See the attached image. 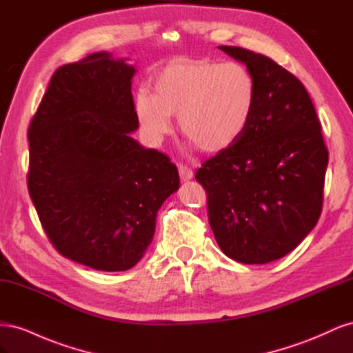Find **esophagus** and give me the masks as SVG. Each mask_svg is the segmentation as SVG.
<instances>
[{
  "instance_id": "34e87169",
  "label": "esophagus",
  "mask_w": 353,
  "mask_h": 353,
  "mask_svg": "<svg viewBox=\"0 0 353 353\" xmlns=\"http://www.w3.org/2000/svg\"><path fill=\"white\" fill-rule=\"evenodd\" d=\"M178 172H179V178L181 181H190L191 178H193V170H191L188 166H184V165H179L178 166Z\"/></svg>"
}]
</instances>
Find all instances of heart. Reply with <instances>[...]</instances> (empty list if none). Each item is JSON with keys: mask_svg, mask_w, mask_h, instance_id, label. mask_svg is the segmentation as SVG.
Masks as SVG:
<instances>
[{"mask_svg": "<svg viewBox=\"0 0 353 353\" xmlns=\"http://www.w3.org/2000/svg\"><path fill=\"white\" fill-rule=\"evenodd\" d=\"M153 94L138 91L135 116L153 145L179 131L203 152L219 153L236 144L248 130L256 104V82L241 63L176 60L156 73Z\"/></svg>", "mask_w": 353, "mask_h": 353, "instance_id": "1", "label": "heart"}]
</instances>
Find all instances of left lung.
Here are the masks:
<instances>
[{
    "label": "left lung",
    "instance_id": "8db88e82",
    "mask_svg": "<svg viewBox=\"0 0 353 353\" xmlns=\"http://www.w3.org/2000/svg\"><path fill=\"white\" fill-rule=\"evenodd\" d=\"M256 82V104L240 140L206 160L196 179L208 193L210 228L221 250L262 265L296 249L323 208L328 152L311 97L270 57L219 46Z\"/></svg>",
    "mask_w": 353,
    "mask_h": 353
}]
</instances>
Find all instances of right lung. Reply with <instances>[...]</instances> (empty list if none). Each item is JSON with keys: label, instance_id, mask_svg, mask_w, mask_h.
I'll return each instance as SVG.
<instances>
[{"label": "right lung", "instance_id": "obj_1", "mask_svg": "<svg viewBox=\"0 0 353 353\" xmlns=\"http://www.w3.org/2000/svg\"><path fill=\"white\" fill-rule=\"evenodd\" d=\"M108 51L56 70L29 126L28 187L54 248L97 271H126L153 241L176 166L131 137L135 68Z\"/></svg>", "mask_w": 353, "mask_h": 353}]
</instances>
